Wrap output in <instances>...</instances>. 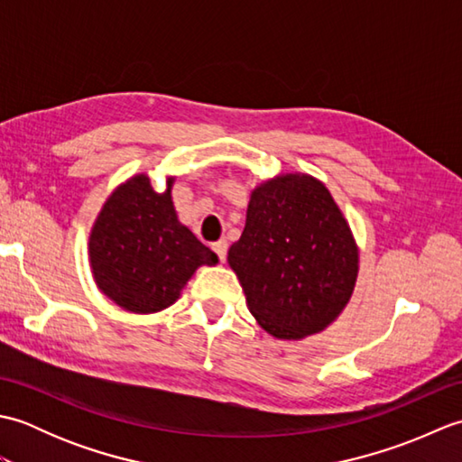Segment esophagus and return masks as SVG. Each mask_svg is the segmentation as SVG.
I'll use <instances>...</instances> for the list:
<instances>
[{"label": "esophagus", "instance_id": "34e87169", "mask_svg": "<svg viewBox=\"0 0 462 462\" xmlns=\"http://www.w3.org/2000/svg\"><path fill=\"white\" fill-rule=\"evenodd\" d=\"M212 250L216 252V256H218V260L224 262V260H226V252H228V242H226V240L214 242V244H212Z\"/></svg>", "mask_w": 462, "mask_h": 462}]
</instances>
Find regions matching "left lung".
<instances>
[{
    "label": "left lung",
    "mask_w": 462,
    "mask_h": 462,
    "mask_svg": "<svg viewBox=\"0 0 462 462\" xmlns=\"http://www.w3.org/2000/svg\"><path fill=\"white\" fill-rule=\"evenodd\" d=\"M357 246L329 190L283 174L252 192L246 226L228 263L260 326L280 339L326 329L351 298Z\"/></svg>",
    "instance_id": "left-lung-1"
}]
</instances>
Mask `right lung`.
<instances>
[{"instance_id":"right-lung-1","label":"right lung","mask_w":462,"mask_h":462,"mask_svg":"<svg viewBox=\"0 0 462 462\" xmlns=\"http://www.w3.org/2000/svg\"><path fill=\"white\" fill-rule=\"evenodd\" d=\"M171 186L156 192L149 176H133L105 202L89 238L99 288L134 313L169 308L196 268L218 262L176 218Z\"/></svg>"}]
</instances>
